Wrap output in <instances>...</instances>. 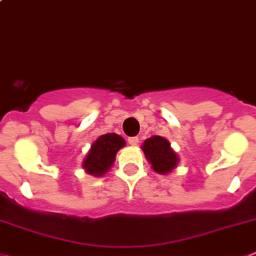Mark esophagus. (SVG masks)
<instances>
[{
    "instance_id": "esophagus-1",
    "label": "esophagus",
    "mask_w": 256,
    "mask_h": 256,
    "mask_svg": "<svg viewBox=\"0 0 256 256\" xmlns=\"http://www.w3.org/2000/svg\"><path fill=\"white\" fill-rule=\"evenodd\" d=\"M128 144L132 146H137L138 144V137H130L128 138Z\"/></svg>"
}]
</instances>
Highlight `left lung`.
I'll return each mask as SVG.
<instances>
[{"instance_id": "8db88e82", "label": "left lung", "mask_w": 256, "mask_h": 256, "mask_svg": "<svg viewBox=\"0 0 256 256\" xmlns=\"http://www.w3.org/2000/svg\"><path fill=\"white\" fill-rule=\"evenodd\" d=\"M146 158L152 165L156 172L160 174H168L172 168H176L178 156L172 150H171L168 140L160 136H154L151 138H147L142 146Z\"/></svg>"}]
</instances>
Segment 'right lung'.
<instances>
[{
	"label": "right lung",
	"mask_w": 256,
	"mask_h": 256,
	"mask_svg": "<svg viewBox=\"0 0 256 256\" xmlns=\"http://www.w3.org/2000/svg\"><path fill=\"white\" fill-rule=\"evenodd\" d=\"M124 146V140L116 133L100 136L91 146L90 152L84 161V168L90 175L102 176L112 168L116 152Z\"/></svg>",
	"instance_id": "obj_1"
}]
</instances>
